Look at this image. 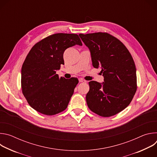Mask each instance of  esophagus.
Segmentation results:
<instances>
[{
    "label": "esophagus",
    "instance_id": "1",
    "mask_svg": "<svg viewBox=\"0 0 157 157\" xmlns=\"http://www.w3.org/2000/svg\"><path fill=\"white\" fill-rule=\"evenodd\" d=\"M79 81L80 82H86V81H84L83 79H82V78H79Z\"/></svg>",
    "mask_w": 157,
    "mask_h": 157
}]
</instances>
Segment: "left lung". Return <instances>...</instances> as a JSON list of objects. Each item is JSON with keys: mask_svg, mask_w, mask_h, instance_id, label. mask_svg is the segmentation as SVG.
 Returning a JSON list of instances; mask_svg holds the SVG:
<instances>
[{"mask_svg": "<svg viewBox=\"0 0 157 157\" xmlns=\"http://www.w3.org/2000/svg\"><path fill=\"white\" fill-rule=\"evenodd\" d=\"M91 53L93 66L101 68L102 83L89 82L88 107L102 117H110L125 109L137 91L136 68L124 44L107 33L79 34Z\"/></svg>", "mask_w": 157, "mask_h": 157, "instance_id": "left-lung-1", "label": "left lung"}]
</instances>
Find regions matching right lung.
Wrapping results in <instances>:
<instances>
[{
	"label": "right lung",
	"instance_id": "obj_1",
	"mask_svg": "<svg viewBox=\"0 0 157 157\" xmlns=\"http://www.w3.org/2000/svg\"><path fill=\"white\" fill-rule=\"evenodd\" d=\"M76 44L82 45L77 34L56 33L36 43L27 55L21 67V90L39 113L55 115L68 107L79 81L59 78L56 71L64 64V51Z\"/></svg>",
	"mask_w": 157,
	"mask_h": 157
}]
</instances>
